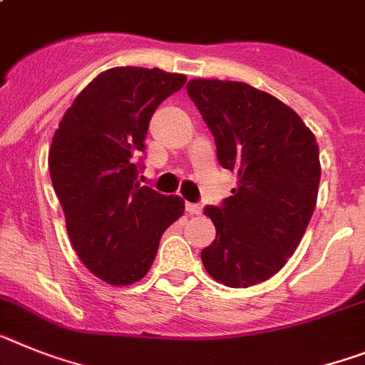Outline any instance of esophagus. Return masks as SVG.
<instances>
[{
    "instance_id": "34e87169",
    "label": "esophagus",
    "mask_w": 365,
    "mask_h": 365,
    "mask_svg": "<svg viewBox=\"0 0 365 365\" xmlns=\"http://www.w3.org/2000/svg\"><path fill=\"white\" fill-rule=\"evenodd\" d=\"M185 208H186V212H188L190 216H199V214L203 212V210H201V207H199V205H195V203H186Z\"/></svg>"
}]
</instances>
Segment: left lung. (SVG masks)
Instances as JSON below:
<instances>
[{
    "label": "left lung",
    "instance_id": "left-lung-1",
    "mask_svg": "<svg viewBox=\"0 0 365 365\" xmlns=\"http://www.w3.org/2000/svg\"><path fill=\"white\" fill-rule=\"evenodd\" d=\"M186 90L212 130L220 164L238 175L220 208H205L216 240L201 251L203 266L229 288L260 284L284 267L314 214L316 136L288 105L245 83L192 79Z\"/></svg>",
    "mask_w": 365,
    "mask_h": 365
}]
</instances>
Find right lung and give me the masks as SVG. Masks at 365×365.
I'll list each match as a JSON object with an SVG mask.
<instances>
[{
  "label": "right lung",
  "instance_id": "obj_1",
  "mask_svg": "<svg viewBox=\"0 0 365 365\" xmlns=\"http://www.w3.org/2000/svg\"><path fill=\"white\" fill-rule=\"evenodd\" d=\"M185 83L160 68H110L73 99L53 135L49 175L68 236L107 284L144 279L164 230L185 214L179 195L140 185L135 162L155 108Z\"/></svg>",
  "mask_w": 365,
  "mask_h": 365
}]
</instances>
